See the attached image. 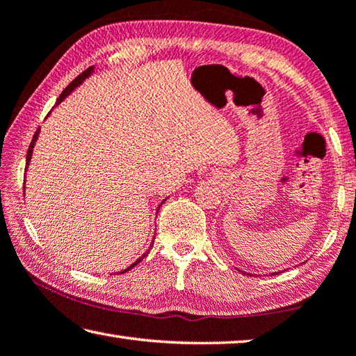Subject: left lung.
I'll list each match as a JSON object with an SVG mask.
<instances>
[{"instance_id":"8db88e82","label":"left lung","mask_w":356,"mask_h":356,"mask_svg":"<svg viewBox=\"0 0 356 356\" xmlns=\"http://www.w3.org/2000/svg\"><path fill=\"white\" fill-rule=\"evenodd\" d=\"M242 271V270H241ZM243 275H250V273H247V271H242ZM277 273H282V271H275V273H271V275H277Z\"/></svg>"}]
</instances>
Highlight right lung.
<instances>
[{
	"label": "right lung",
	"mask_w": 356,
	"mask_h": 356,
	"mask_svg": "<svg viewBox=\"0 0 356 356\" xmlns=\"http://www.w3.org/2000/svg\"><path fill=\"white\" fill-rule=\"evenodd\" d=\"M95 71H94V67H89V69H86V71L85 72H83L81 75H79V76H76V79L71 83V85H69L65 90H63V92L60 94V97H58V99H57V103H55V106H58V104L63 102V100H65L66 99V97L67 95H71L72 92H74V90L76 89V88H79V86H81L83 85V81H85L86 79H89V76L90 75H92ZM38 136H40V129L37 131V132H35V136H33V138H32V142H31V146H29V151H27V156H26V171H27V168H29V163H31V159H32V154H33V148H35V143H37V140H38ZM26 177V176H24ZM166 199H168V197H166ZM166 199H163V202L166 200ZM163 202H162V204H163ZM162 204H160L159 207H157V211H159V208L160 207H162ZM152 239H156V238H152ZM152 243H154V241H151V245H152ZM149 250V248H148ZM148 250H146V253L145 254H142L140 257H138V259L136 261V262H132L131 264V266L128 267V268H124V270H122V271H118V273L117 275H122V273H127V271L128 270H131L132 267H136L137 266V264L138 262H142V259H143V257L146 256V254H148Z\"/></svg>",
	"instance_id": "add662e5"
}]
</instances>
